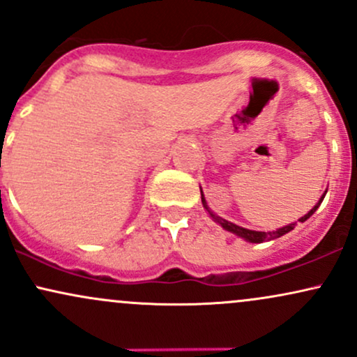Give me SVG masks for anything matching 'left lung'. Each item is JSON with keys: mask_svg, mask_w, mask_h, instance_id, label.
<instances>
[{"mask_svg": "<svg viewBox=\"0 0 357 357\" xmlns=\"http://www.w3.org/2000/svg\"><path fill=\"white\" fill-rule=\"evenodd\" d=\"M199 191H202V203H203V208L208 211V215L211 216V220L216 221V223H218L220 227L223 228V230H227V231L233 233V235L240 236V238H243L245 241H248V243H264V241H270V240L280 238V236H284L285 233L292 231L294 228H296V225H297V221H296V223H289V225H285V227L277 228V230H273V231H255V230H248V228L238 227V225L231 223V221L221 218V216L216 215V213H213V211L210 210V206H208L206 199H204V195H203L202 186H199ZM326 192H327V191H324V195L321 196V198H319V202L315 203V206L312 208V210L307 213V215L302 216V218H298V221H301V223H304L305 220H309L310 216H312L314 213H315V210H317V208L321 206V203H322L324 196H326Z\"/></svg>", "mask_w": 357, "mask_h": 357, "instance_id": "obj_1", "label": "left lung"}]
</instances>
